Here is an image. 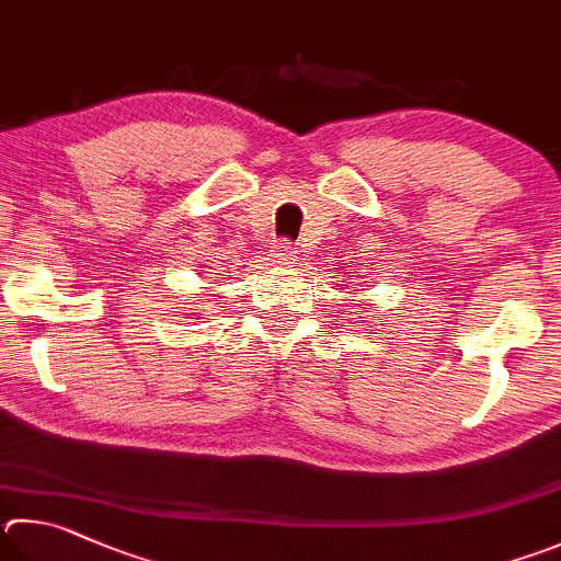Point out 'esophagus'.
Here are the masks:
<instances>
[{"instance_id": "34e87169", "label": "esophagus", "mask_w": 561, "mask_h": 561, "mask_svg": "<svg viewBox=\"0 0 561 561\" xmlns=\"http://www.w3.org/2000/svg\"><path fill=\"white\" fill-rule=\"evenodd\" d=\"M270 260H272V267H279V270L294 267V260H297V248H294L291 242L282 240V242H277V245H274Z\"/></svg>"}]
</instances>
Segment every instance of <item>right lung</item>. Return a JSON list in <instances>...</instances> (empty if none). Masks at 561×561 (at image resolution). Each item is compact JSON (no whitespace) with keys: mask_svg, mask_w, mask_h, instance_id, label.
<instances>
[{"mask_svg":"<svg viewBox=\"0 0 561 561\" xmlns=\"http://www.w3.org/2000/svg\"><path fill=\"white\" fill-rule=\"evenodd\" d=\"M191 316H193V313H191Z\"/></svg>","mask_w":561,"mask_h":561,"instance_id":"add662e5","label":"right lung"}]
</instances>
